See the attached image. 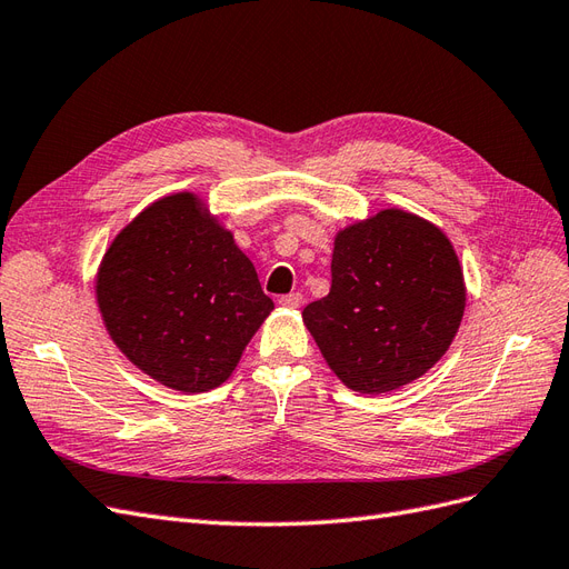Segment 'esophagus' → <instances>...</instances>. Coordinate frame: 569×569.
<instances>
[{"label":"esophagus","mask_w":569,"mask_h":569,"mask_svg":"<svg viewBox=\"0 0 569 569\" xmlns=\"http://www.w3.org/2000/svg\"><path fill=\"white\" fill-rule=\"evenodd\" d=\"M301 303H303V297L299 295V291H291V295L280 297V306H284V308H301Z\"/></svg>","instance_id":"obj_1"}]
</instances>
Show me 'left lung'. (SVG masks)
<instances>
[{
	"label": "left lung",
	"instance_id": "left-lung-1",
	"mask_svg": "<svg viewBox=\"0 0 569 569\" xmlns=\"http://www.w3.org/2000/svg\"><path fill=\"white\" fill-rule=\"evenodd\" d=\"M462 311L449 237L416 213L385 209L337 232L330 295L303 308V325L343 385L385 393L449 351Z\"/></svg>",
	"mask_w": 569,
	"mask_h": 569
}]
</instances>
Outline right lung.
I'll return each mask as SVG.
<instances>
[{
	"instance_id": "obj_1",
	"label": "right lung",
	"mask_w": 569,
	"mask_h": 569,
	"mask_svg": "<svg viewBox=\"0 0 569 569\" xmlns=\"http://www.w3.org/2000/svg\"><path fill=\"white\" fill-rule=\"evenodd\" d=\"M97 303L130 363L182 393L226 382L274 308L232 232L192 192L153 201L116 234Z\"/></svg>"
}]
</instances>
